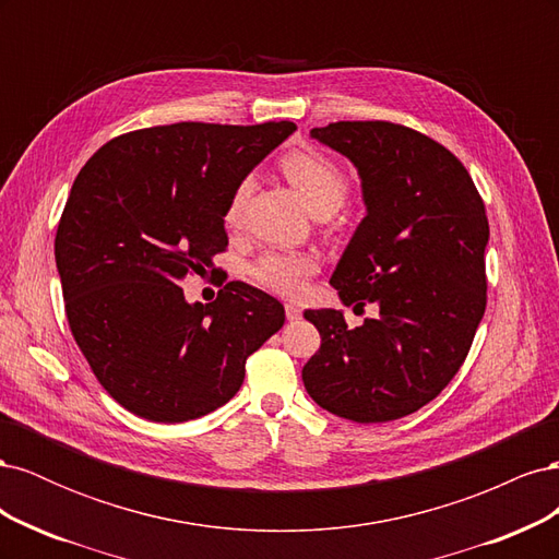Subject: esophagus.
Wrapping results in <instances>:
<instances>
[{"mask_svg":"<svg viewBox=\"0 0 559 559\" xmlns=\"http://www.w3.org/2000/svg\"><path fill=\"white\" fill-rule=\"evenodd\" d=\"M284 310H286V319H289V321H296V319H300V314H302L300 308L294 306V302H286Z\"/></svg>","mask_w":559,"mask_h":559,"instance_id":"1","label":"esophagus"}]
</instances>
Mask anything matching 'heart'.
Listing matches in <instances>:
<instances>
[{"instance_id":"b5f03b06","label":"heart","mask_w":559,"mask_h":559,"mask_svg":"<svg viewBox=\"0 0 559 559\" xmlns=\"http://www.w3.org/2000/svg\"><path fill=\"white\" fill-rule=\"evenodd\" d=\"M282 170L289 179L306 205L317 212L321 207L337 210L345 202L349 181L343 167L319 151H292L282 158ZM251 179L238 183L226 207V224L235 226L240 222L245 200L249 195ZM317 270V261L310 253L298 251H265L251 263V277L265 289L282 296H298L306 289L308 277Z\"/></svg>"}]
</instances>
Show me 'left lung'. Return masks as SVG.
<instances>
[{
	"mask_svg": "<svg viewBox=\"0 0 559 559\" xmlns=\"http://www.w3.org/2000/svg\"><path fill=\"white\" fill-rule=\"evenodd\" d=\"M310 134L354 163L366 205L331 284L380 314L347 329L341 310H306L321 347L302 382L337 417L392 421L441 394L471 349L487 302L485 205L460 158L413 128L337 121Z\"/></svg>",
	"mask_w": 559,
	"mask_h": 559,
	"instance_id": "left-lung-1",
	"label": "left lung"
}]
</instances>
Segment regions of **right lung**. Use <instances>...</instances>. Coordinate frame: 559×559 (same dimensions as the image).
Wrapping results in <instances>:
<instances>
[{"label": "right lung", "instance_id": "right-lung-1", "mask_svg": "<svg viewBox=\"0 0 559 559\" xmlns=\"http://www.w3.org/2000/svg\"><path fill=\"white\" fill-rule=\"evenodd\" d=\"M294 130L156 126L114 138L81 167L56 265L74 341L126 411L177 425L222 408L249 354L282 329V302L245 282L205 306L186 300L179 282L207 273L228 247L233 191Z\"/></svg>", "mask_w": 559, "mask_h": 559}]
</instances>
